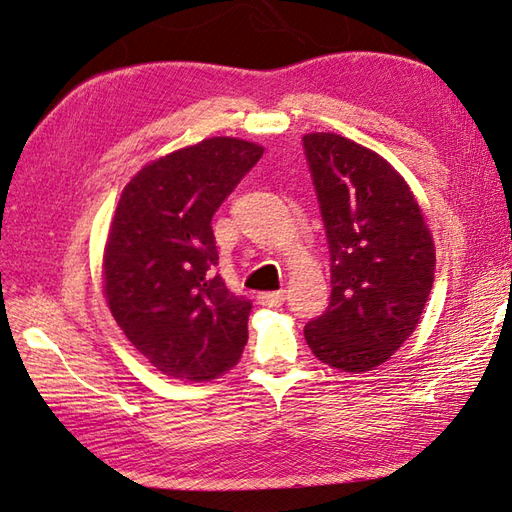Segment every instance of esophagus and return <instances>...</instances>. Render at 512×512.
<instances>
[{"mask_svg": "<svg viewBox=\"0 0 512 512\" xmlns=\"http://www.w3.org/2000/svg\"><path fill=\"white\" fill-rule=\"evenodd\" d=\"M257 301L262 303V306H268V308H277V306H281V303L286 301V290H275V292H259V295H257Z\"/></svg>", "mask_w": 512, "mask_h": 512, "instance_id": "esophagus-1", "label": "esophagus"}]
</instances>
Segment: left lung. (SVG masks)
<instances>
[{"instance_id":"left-lung-1","label":"left lung","mask_w":512,"mask_h":512,"mask_svg":"<svg viewBox=\"0 0 512 512\" xmlns=\"http://www.w3.org/2000/svg\"><path fill=\"white\" fill-rule=\"evenodd\" d=\"M330 248V306L303 334L321 363L369 372L416 330L436 248L405 178L354 140L303 136Z\"/></svg>"}]
</instances>
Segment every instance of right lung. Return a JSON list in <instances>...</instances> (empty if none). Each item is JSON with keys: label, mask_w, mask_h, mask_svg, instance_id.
Instances as JSON below:
<instances>
[{"label": "right lung", "mask_w": 512, "mask_h": 512, "mask_svg": "<svg viewBox=\"0 0 512 512\" xmlns=\"http://www.w3.org/2000/svg\"><path fill=\"white\" fill-rule=\"evenodd\" d=\"M264 147L215 136L149 162L118 200L103 255L112 317L158 372L202 383L231 369L253 303L215 273L213 213Z\"/></svg>", "instance_id": "right-lung-1"}]
</instances>
